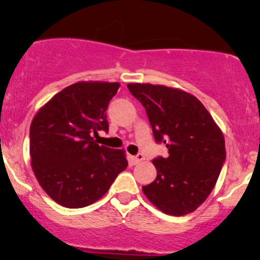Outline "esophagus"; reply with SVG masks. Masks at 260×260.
<instances>
[{"label": "esophagus", "instance_id": "1", "mask_svg": "<svg viewBox=\"0 0 260 260\" xmlns=\"http://www.w3.org/2000/svg\"><path fill=\"white\" fill-rule=\"evenodd\" d=\"M144 160V155L143 154H137L136 156H132V161L133 164H139L140 161Z\"/></svg>", "mask_w": 260, "mask_h": 260}]
</instances>
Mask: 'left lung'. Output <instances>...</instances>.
<instances>
[{
  "label": "left lung",
  "mask_w": 260,
  "mask_h": 260,
  "mask_svg": "<svg viewBox=\"0 0 260 260\" xmlns=\"http://www.w3.org/2000/svg\"><path fill=\"white\" fill-rule=\"evenodd\" d=\"M127 86L144 106L155 140L169 149L168 156L153 160L157 176L143 192L162 213H192L214 189L225 162L221 129L189 92L148 83Z\"/></svg>",
  "instance_id": "left-lung-1"
}]
</instances>
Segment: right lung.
I'll list each match as a JSON object with an SVG mask.
<instances>
[{
  "instance_id": "obj_1",
  "label": "right lung",
  "mask_w": 260,
  "mask_h": 260,
  "mask_svg": "<svg viewBox=\"0 0 260 260\" xmlns=\"http://www.w3.org/2000/svg\"><path fill=\"white\" fill-rule=\"evenodd\" d=\"M120 85L74 83L32 118L31 169L47 196L62 207L77 209L99 201L127 168L124 150L99 145L91 137L109 131L106 109Z\"/></svg>"
}]
</instances>
